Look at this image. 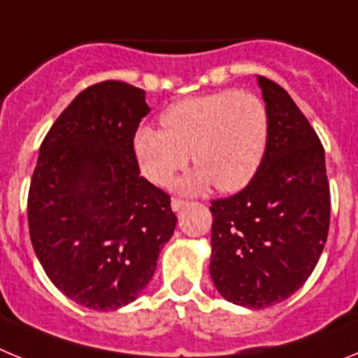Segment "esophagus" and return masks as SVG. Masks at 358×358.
I'll return each instance as SVG.
<instances>
[{"label":"esophagus","mask_w":358,"mask_h":358,"mask_svg":"<svg viewBox=\"0 0 358 358\" xmlns=\"http://www.w3.org/2000/svg\"><path fill=\"white\" fill-rule=\"evenodd\" d=\"M186 204H188V201H182V199H172V210L173 211H179V210H182V208L186 206Z\"/></svg>","instance_id":"1"}]
</instances>
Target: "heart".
<instances>
[{"label": "heart", "instance_id": "b5f03b06", "mask_svg": "<svg viewBox=\"0 0 358 358\" xmlns=\"http://www.w3.org/2000/svg\"><path fill=\"white\" fill-rule=\"evenodd\" d=\"M163 129H136L132 148L148 181L169 186L192 161L199 166L181 188L208 186L231 194L249 185L260 169L268 141L267 106L249 91H220L186 98L161 115Z\"/></svg>", "mask_w": 358, "mask_h": 358}]
</instances>
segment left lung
<instances>
[{"label":"left lung","instance_id":"1","mask_svg":"<svg viewBox=\"0 0 358 358\" xmlns=\"http://www.w3.org/2000/svg\"><path fill=\"white\" fill-rule=\"evenodd\" d=\"M268 113L260 169L238 194L211 201L215 287L227 301L267 308L305 285L327 243L324 148L281 85L258 77Z\"/></svg>","mask_w":358,"mask_h":358}]
</instances>
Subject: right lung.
<instances>
[{
    "instance_id": "right-lung-1",
    "label": "right lung",
    "mask_w": 358,
    "mask_h": 358,
    "mask_svg": "<svg viewBox=\"0 0 358 358\" xmlns=\"http://www.w3.org/2000/svg\"><path fill=\"white\" fill-rule=\"evenodd\" d=\"M145 91L106 80L82 91L41 143L28 229L53 285L91 310L140 296L176 229L170 195L140 176L132 138Z\"/></svg>"
}]
</instances>
